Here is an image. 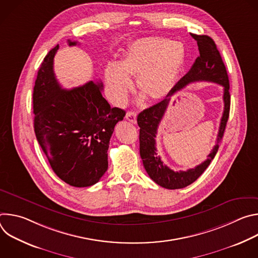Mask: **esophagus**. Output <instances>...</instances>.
<instances>
[{
  "mask_svg": "<svg viewBox=\"0 0 258 258\" xmlns=\"http://www.w3.org/2000/svg\"><path fill=\"white\" fill-rule=\"evenodd\" d=\"M125 118L132 122V123H136L137 122V113L134 111H127L125 114Z\"/></svg>",
  "mask_w": 258,
  "mask_h": 258,
  "instance_id": "obj_1",
  "label": "esophagus"
}]
</instances>
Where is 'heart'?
Returning a JSON list of instances; mask_svg holds the SVG:
<instances>
[{
    "label": "heart",
    "mask_w": 258,
    "mask_h": 258,
    "mask_svg": "<svg viewBox=\"0 0 258 258\" xmlns=\"http://www.w3.org/2000/svg\"><path fill=\"white\" fill-rule=\"evenodd\" d=\"M185 63V49L179 43L162 38H147L133 43L120 61L108 64L105 80L112 102L123 105L133 88L132 78L144 96L156 102L174 87Z\"/></svg>",
    "instance_id": "1"
}]
</instances>
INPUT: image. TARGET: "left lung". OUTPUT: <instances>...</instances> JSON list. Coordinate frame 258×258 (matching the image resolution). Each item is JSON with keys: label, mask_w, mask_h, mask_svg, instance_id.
Masks as SVG:
<instances>
[{"label": "left lung", "mask_w": 258, "mask_h": 258, "mask_svg": "<svg viewBox=\"0 0 258 258\" xmlns=\"http://www.w3.org/2000/svg\"><path fill=\"white\" fill-rule=\"evenodd\" d=\"M191 35L195 41H197L200 56L197 57L189 72L177 82L164 100L148 109H145L137 118L140 126V155L143 160L144 167L147 173L157 185L169 190L181 189L191 185L204 172L218 150V145L222 142L230 114V83L222 56H220L214 41L210 36L194 33H191ZM196 81L215 82L224 87L223 98L225 107L222 119L221 120L217 144L208 156L209 158L195 169L186 172H173L163 163L157 154L155 138L158 125L164 116L170 98L173 93L189 83Z\"/></svg>", "instance_id": "obj_1"}]
</instances>
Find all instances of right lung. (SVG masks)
<instances>
[{
	"label": "right lung",
	"mask_w": 258,
	"mask_h": 258,
	"mask_svg": "<svg viewBox=\"0 0 258 258\" xmlns=\"http://www.w3.org/2000/svg\"><path fill=\"white\" fill-rule=\"evenodd\" d=\"M58 49L59 45L45 57L35 80L34 133L57 176L73 187H90L108 168L110 138L125 111L110 107L102 96L101 82L62 89L53 71Z\"/></svg>",
	"instance_id": "right-lung-1"
}]
</instances>
